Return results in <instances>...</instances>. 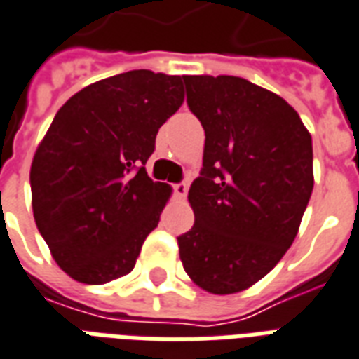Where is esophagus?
Segmentation results:
<instances>
[{
  "mask_svg": "<svg viewBox=\"0 0 359 359\" xmlns=\"http://www.w3.org/2000/svg\"><path fill=\"white\" fill-rule=\"evenodd\" d=\"M173 191H175V198L184 199L186 194H188V186L184 182H179V184H173Z\"/></svg>",
  "mask_w": 359,
  "mask_h": 359,
  "instance_id": "obj_1",
  "label": "esophagus"
}]
</instances>
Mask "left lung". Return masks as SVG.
I'll use <instances>...</instances> for the list:
<instances>
[{
	"label": "left lung",
	"instance_id": "1",
	"mask_svg": "<svg viewBox=\"0 0 359 359\" xmlns=\"http://www.w3.org/2000/svg\"><path fill=\"white\" fill-rule=\"evenodd\" d=\"M184 84L205 149L180 262L205 292L237 294L262 280L299 231L314 186L313 139L294 107L246 79L188 75Z\"/></svg>",
	"mask_w": 359,
	"mask_h": 359
}]
</instances>
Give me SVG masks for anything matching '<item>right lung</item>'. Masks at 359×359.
Here are the masks:
<instances>
[{"label":"right lung","instance_id":"right-lung-1","mask_svg":"<svg viewBox=\"0 0 359 359\" xmlns=\"http://www.w3.org/2000/svg\"><path fill=\"white\" fill-rule=\"evenodd\" d=\"M184 76L135 69L71 95L35 150L29 182L37 229L76 283L105 284L135 267L171 186L144 163L184 101Z\"/></svg>","mask_w":359,"mask_h":359}]
</instances>
